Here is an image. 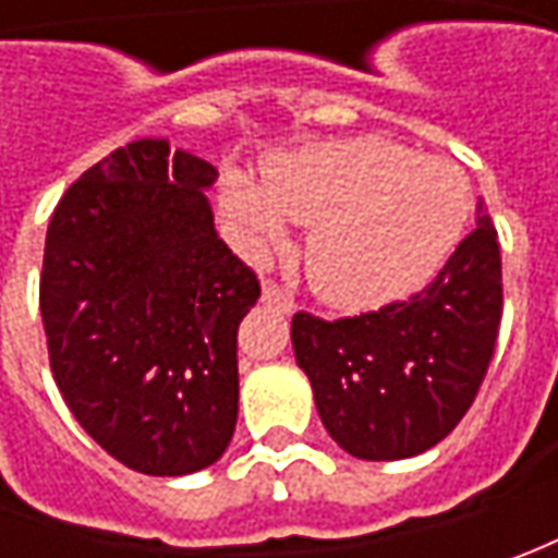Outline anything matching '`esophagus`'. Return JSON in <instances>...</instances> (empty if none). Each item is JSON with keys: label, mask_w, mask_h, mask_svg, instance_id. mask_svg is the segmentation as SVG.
<instances>
[{"label": "esophagus", "mask_w": 558, "mask_h": 558, "mask_svg": "<svg viewBox=\"0 0 558 558\" xmlns=\"http://www.w3.org/2000/svg\"><path fill=\"white\" fill-rule=\"evenodd\" d=\"M260 298H264V304H269V307H276V311H282V313H294V307H298L289 291L279 289L276 282H264Z\"/></svg>", "instance_id": "1"}]
</instances>
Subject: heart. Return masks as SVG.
Returning a JSON list of instances; mask_svg holds the SVG:
<instances>
[{"instance_id":"obj_1","label":"heart","mask_w":558,"mask_h":558,"mask_svg":"<svg viewBox=\"0 0 558 558\" xmlns=\"http://www.w3.org/2000/svg\"><path fill=\"white\" fill-rule=\"evenodd\" d=\"M223 207L257 245L279 242V214L313 226V291L341 311H375L438 272L460 242L472 198L453 163L395 142L348 140L269 161L264 192L229 180Z\"/></svg>"}]
</instances>
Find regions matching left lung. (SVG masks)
<instances>
[{
	"instance_id": "obj_1",
	"label": "left lung",
	"mask_w": 558,
	"mask_h": 558,
	"mask_svg": "<svg viewBox=\"0 0 558 558\" xmlns=\"http://www.w3.org/2000/svg\"><path fill=\"white\" fill-rule=\"evenodd\" d=\"M475 229L410 301L319 319L294 313L291 344L319 418L356 460L432 450L465 416L490 366L500 313V242L484 202Z\"/></svg>"
}]
</instances>
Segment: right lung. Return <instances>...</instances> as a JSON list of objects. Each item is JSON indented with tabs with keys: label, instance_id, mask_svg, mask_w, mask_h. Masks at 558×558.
I'll return each instance as SVG.
<instances>
[{
	"label": "right lung",
	"instance_id": "right-lung-1",
	"mask_svg": "<svg viewBox=\"0 0 558 558\" xmlns=\"http://www.w3.org/2000/svg\"><path fill=\"white\" fill-rule=\"evenodd\" d=\"M217 170L167 140L101 158L58 202L39 313L58 391L142 475L223 457L239 418V323L257 276L214 229Z\"/></svg>",
	"mask_w": 558,
	"mask_h": 558
}]
</instances>
